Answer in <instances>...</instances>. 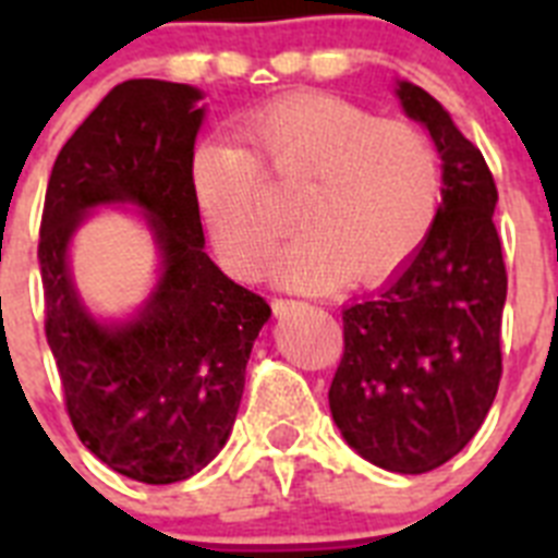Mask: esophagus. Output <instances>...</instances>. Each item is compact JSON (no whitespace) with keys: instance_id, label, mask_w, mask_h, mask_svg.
<instances>
[{"instance_id":"34e87169","label":"esophagus","mask_w":558,"mask_h":558,"mask_svg":"<svg viewBox=\"0 0 558 558\" xmlns=\"http://www.w3.org/2000/svg\"><path fill=\"white\" fill-rule=\"evenodd\" d=\"M295 307H302V302H295V299H276L274 302L276 315H288V313H293Z\"/></svg>"}]
</instances>
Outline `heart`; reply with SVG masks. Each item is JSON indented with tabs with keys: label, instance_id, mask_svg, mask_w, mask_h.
<instances>
[{
	"label": "heart",
	"instance_id": "heart-1",
	"mask_svg": "<svg viewBox=\"0 0 558 558\" xmlns=\"http://www.w3.org/2000/svg\"><path fill=\"white\" fill-rule=\"evenodd\" d=\"M234 140H204L190 156V190L229 270L263 276L282 220L263 179L304 184L302 234L276 259L290 288L374 284L418 251L441 204V161L422 128L332 95H290L245 113Z\"/></svg>",
	"mask_w": 558,
	"mask_h": 558
}]
</instances>
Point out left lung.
I'll return each instance as SVG.
<instances>
[{
  "label": "left lung",
  "mask_w": 558,
  "mask_h": 558,
  "mask_svg": "<svg viewBox=\"0 0 558 558\" xmlns=\"http://www.w3.org/2000/svg\"><path fill=\"white\" fill-rule=\"evenodd\" d=\"M397 97L441 156V206L416 254L343 310L329 411L374 466L422 475L470 445L495 402L509 279L481 150L425 88L399 81Z\"/></svg>",
  "instance_id": "left-lung-1"
}]
</instances>
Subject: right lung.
<instances>
[{
    "label": "right lung",
    "mask_w": 558,
    "mask_h": 558,
    "mask_svg": "<svg viewBox=\"0 0 558 558\" xmlns=\"http://www.w3.org/2000/svg\"><path fill=\"white\" fill-rule=\"evenodd\" d=\"M204 92L113 86L61 147L47 184L38 263L47 343L83 447L140 483H179L223 450L243 399L263 295L211 263L190 190ZM140 205L160 248V282L125 323L87 313L68 245L97 205Z\"/></svg>",
    "instance_id": "obj_1"
}]
</instances>
